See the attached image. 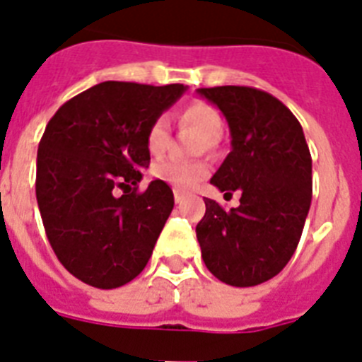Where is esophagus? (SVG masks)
Returning a JSON list of instances; mask_svg holds the SVG:
<instances>
[{"label": "esophagus", "mask_w": 362, "mask_h": 362, "mask_svg": "<svg viewBox=\"0 0 362 362\" xmlns=\"http://www.w3.org/2000/svg\"><path fill=\"white\" fill-rule=\"evenodd\" d=\"M175 200L176 202H182V200H184V193L178 189H175Z\"/></svg>", "instance_id": "34e87169"}]
</instances>
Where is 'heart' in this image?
Returning <instances> with one entry per match:
<instances>
[{
  "mask_svg": "<svg viewBox=\"0 0 362 362\" xmlns=\"http://www.w3.org/2000/svg\"><path fill=\"white\" fill-rule=\"evenodd\" d=\"M178 119L182 127L195 130L204 144H215L223 132V117L208 103H191L180 112ZM167 144H169V123L165 117H158L151 123L145 134L148 154L154 158L162 156ZM153 175L176 189H191L208 175V167L202 163H180L175 160H165L153 167Z\"/></svg>",
  "mask_w": 362,
  "mask_h": 362,
  "instance_id": "heart-1",
  "label": "heart"
}]
</instances>
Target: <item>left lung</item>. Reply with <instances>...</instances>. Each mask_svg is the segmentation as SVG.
<instances>
[{
	"label": "left lung",
	"mask_w": 362,
	"mask_h": 362,
	"mask_svg": "<svg viewBox=\"0 0 362 362\" xmlns=\"http://www.w3.org/2000/svg\"><path fill=\"white\" fill-rule=\"evenodd\" d=\"M223 112L232 151L211 178L224 195L241 193L238 208L204 199L197 224L202 259L233 287L279 274L302 238L313 193L311 153L302 124L274 95L250 86L199 88Z\"/></svg>",
	"instance_id": "left-lung-1"
}]
</instances>
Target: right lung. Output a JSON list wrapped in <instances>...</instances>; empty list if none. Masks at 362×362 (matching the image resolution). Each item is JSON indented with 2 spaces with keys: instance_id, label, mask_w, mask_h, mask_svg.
<instances>
[{
  "instance_id": "obj_1",
  "label": "right lung",
  "mask_w": 362,
  "mask_h": 362,
  "mask_svg": "<svg viewBox=\"0 0 362 362\" xmlns=\"http://www.w3.org/2000/svg\"><path fill=\"white\" fill-rule=\"evenodd\" d=\"M184 92V84L106 81L64 103L45 127L36 200L51 248L84 284L121 287L153 256L175 197L163 180L138 191L151 163L145 134Z\"/></svg>"
}]
</instances>
